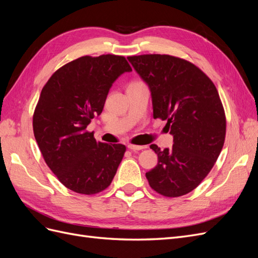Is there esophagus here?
<instances>
[{"instance_id":"1","label":"esophagus","mask_w":258,"mask_h":258,"mask_svg":"<svg viewBox=\"0 0 258 258\" xmlns=\"http://www.w3.org/2000/svg\"><path fill=\"white\" fill-rule=\"evenodd\" d=\"M128 148L130 151H140V150H143L144 146H139V145H134V144H129Z\"/></svg>"}]
</instances>
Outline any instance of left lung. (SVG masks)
Here are the masks:
<instances>
[{
  "label": "left lung",
  "instance_id": "obj_1",
  "mask_svg": "<svg viewBox=\"0 0 258 258\" xmlns=\"http://www.w3.org/2000/svg\"><path fill=\"white\" fill-rule=\"evenodd\" d=\"M151 91L154 118L167 120L173 146L161 151L146 172L151 187L166 197L194 190L213 168L226 135L224 108L216 87L190 62L169 54L128 57Z\"/></svg>",
  "mask_w": 258,
  "mask_h": 258
}]
</instances>
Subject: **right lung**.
I'll return each instance as SVG.
<instances>
[{"label":"right lung","mask_w":258,"mask_h":258,"mask_svg":"<svg viewBox=\"0 0 258 258\" xmlns=\"http://www.w3.org/2000/svg\"><path fill=\"white\" fill-rule=\"evenodd\" d=\"M131 71L121 56H85L60 68L43 87L33 115L34 137L67 188L93 195L112 183L126 146L97 142L86 128L102 113L114 82Z\"/></svg>","instance_id":"add662e5"}]
</instances>
